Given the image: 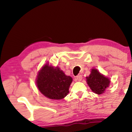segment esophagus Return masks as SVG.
<instances>
[{
	"instance_id": "1",
	"label": "esophagus",
	"mask_w": 132,
	"mask_h": 132,
	"mask_svg": "<svg viewBox=\"0 0 132 132\" xmlns=\"http://www.w3.org/2000/svg\"><path fill=\"white\" fill-rule=\"evenodd\" d=\"M82 79V76L81 75H78L76 77V80H78V81H81Z\"/></svg>"
}]
</instances>
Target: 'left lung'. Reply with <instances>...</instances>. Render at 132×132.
<instances>
[{"label":"left lung","instance_id":"1","mask_svg":"<svg viewBox=\"0 0 132 132\" xmlns=\"http://www.w3.org/2000/svg\"><path fill=\"white\" fill-rule=\"evenodd\" d=\"M86 82L92 91L97 94H101L109 86L111 80L97 69H92L91 74L86 77Z\"/></svg>","mask_w":132,"mask_h":132}]
</instances>
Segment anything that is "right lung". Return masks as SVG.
<instances>
[{"instance_id": "obj_1", "label": "right lung", "mask_w": 132, "mask_h": 132, "mask_svg": "<svg viewBox=\"0 0 132 132\" xmlns=\"http://www.w3.org/2000/svg\"><path fill=\"white\" fill-rule=\"evenodd\" d=\"M73 79L58 67L45 64L38 73L36 84L39 91L48 98L61 100L69 93Z\"/></svg>"}]
</instances>
